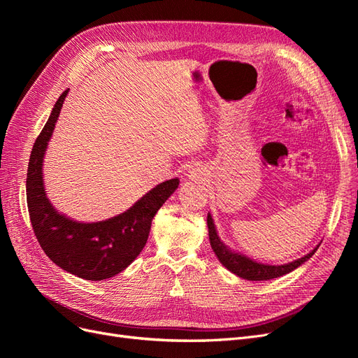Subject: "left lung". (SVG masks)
I'll return each instance as SVG.
<instances>
[{
	"mask_svg": "<svg viewBox=\"0 0 358 358\" xmlns=\"http://www.w3.org/2000/svg\"><path fill=\"white\" fill-rule=\"evenodd\" d=\"M208 229H209L210 246L213 249L215 255L218 257L221 264L225 268H229L231 273L237 275L242 279H248V280H268V279L287 275V273L292 272L294 268H297L299 266H301L305 262H308V259L313 254H315V251L320 246V245H317L305 257L297 258V259H294V262L287 263V264H279V266L278 264H275V266L273 264H263V263L254 262V259H251L249 257H246L241 252H236L231 248L227 246L221 241V237L218 236V231H216V227H215V222L212 220L210 213H208Z\"/></svg>",
	"mask_w": 358,
	"mask_h": 358,
	"instance_id": "1",
	"label": "left lung"
}]
</instances>
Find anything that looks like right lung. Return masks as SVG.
Returning a JSON list of instances; mask_svg holds the SVG:
<instances>
[{
    "mask_svg": "<svg viewBox=\"0 0 358 358\" xmlns=\"http://www.w3.org/2000/svg\"><path fill=\"white\" fill-rule=\"evenodd\" d=\"M67 94L69 90L53 106L31 150L27 175L28 212L37 241L53 263L82 279L103 280L122 272L142 252L155 213L176 191L179 179L159 183L131 208L109 220L80 222L59 213L45 191L43 161Z\"/></svg>",
    "mask_w": 358,
    "mask_h": 358,
    "instance_id": "add662e5",
    "label": "right lung"
}]
</instances>
